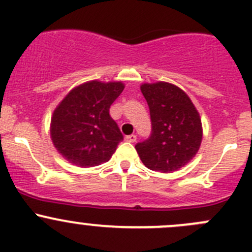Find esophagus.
Returning <instances> with one entry per match:
<instances>
[{
  "label": "esophagus",
  "mask_w": 252,
  "mask_h": 252,
  "mask_svg": "<svg viewBox=\"0 0 252 252\" xmlns=\"http://www.w3.org/2000/svg\"><path fill=\"white\" fill-rule=\"evenodd\" d=\"M126 140L129 141V142H135L136 141V135H135V134H130V135H126Z\"/></svg>",
  "instance_id": "obj_1"
}]
</instances>
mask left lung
<instances>
[{
  "label": "left lung",
  "mask_w": 252,
  "mask_h": 252,
  "mask_svg": "<svg viewBox=\"0 0 252 252\" xmlns=\"http://www.w3.org/2000/svg\"><path fill=\"white\" fill-rule=\"evenodd\" d=\"M141 93L149 105L151 134L135 145L136 151L151 171H178L199 151L202 140L199 113L189 96L172 84H144Z\"/></svg>",
  "instance_id": "obj_1"
}]
</instances>
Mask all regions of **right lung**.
<instances>
[{
  "instance_id": "obj_1",
  "label": "right lung",
  "mask_w": 252,
  "mask_h": 252,
  "mask_svg": "<svg viewBox=\"0 0 252 252\" xmlns=\"http://www.w3.org/2000/svg\"><path fill=\"white\" fill-rule=\"evenodd\" d=\"M122 83L89 81L70 91L51 119V138L61 155L79 167L110 161L123 140L110 107L123 91Z\"/></svg>"
}]
</instances>
